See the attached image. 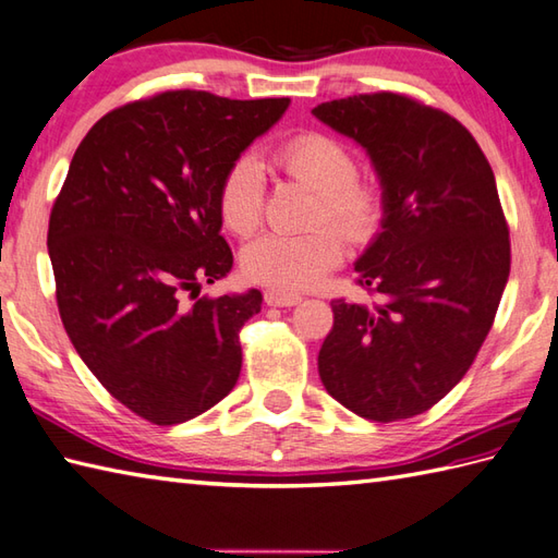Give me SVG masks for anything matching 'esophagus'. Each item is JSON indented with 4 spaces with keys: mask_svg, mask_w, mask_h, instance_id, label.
<instances>
[{
    "mask_svg": "<svg viewBox=\"0 0 558 558\" xmlns=\"http://www.w3.org/2000/svg\"><path fill=\"white\" fill-rule=\"evenodd\" d=\"M265 303L275 305V307H291L301 303L299 293H281V291H267L265 293Z\"/></svg>",
    "mask_w": 558,
    "mask_h": 558,
    "instance_id": "obj_1",
    "label": "esophagus"
}]
</instances>
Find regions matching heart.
<instances>
[{"label":"heart","mask_w":558,"mask_h":558,"mask_svg":"<svg viewBox=\"0 0 558 558\" xmlns=\"http://www.w3.org/2000/svg\"><path fill=\"white\" fill-rule=\"evenodd\" d=\"M269 165L283 177L317 193L313 225L303 236H267L243 251V275L271 291H303L341 263L343 239L365 243L384 217V189L373 177L357 174L351 147L325 133H299L269 153ZM219 215L236 236H251L263 225V174L253 157L233 159L219 183ZM340 230L337 232L336 229Z\"/></svg>","instance_id":"1"}]
</instances>
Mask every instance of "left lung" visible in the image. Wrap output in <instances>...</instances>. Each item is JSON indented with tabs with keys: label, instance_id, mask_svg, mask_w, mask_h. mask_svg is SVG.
Instances as JSON below:
<instances>
[{
	"label": "left lung",
	"instance_id": "1",
	"mask_svg": "<svg viewBox=\"0 0 558 558\" xmlns=\"http://www.w3.org/2000/svg\"><path fill=\"white\" fill-rule=\"evenodd\" d=\"M313 114L365 147L384 189L381 233L355 263L379 303L331 301L319 379L365 420L420 415L473 365L509 281L494 171L461 121L415 97L365 93Z\"/></svg>",
	"mask_w": 558,
	"mask_h": 558
}]
</instances>
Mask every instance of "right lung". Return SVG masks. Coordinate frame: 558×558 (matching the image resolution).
<instances>
[{
	"label": "right lung",
	"mask_w": 558,
	"mask_h": 558,
	"mask_svg": "<svg viewBox=\"0 0 558 558\" xmlns=\"http://www.w3.org/2000/svg\"><path fill=\"white\" fill-rule=\"evenodd\" d=\"M289 97L167 90L111 109L81 141L47 231L57 305L83 363L153 425L236 387L239 331L263 293L201 295L233 265L219 183Z\"/></svg>",
	"instance_id": "add662e5"
}]
</instances>
